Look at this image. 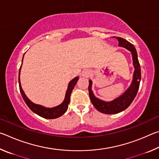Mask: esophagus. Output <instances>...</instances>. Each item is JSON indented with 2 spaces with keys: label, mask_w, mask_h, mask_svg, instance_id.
<instances>
[{
  "label": "esophagus",
  "mask_w": 159,
  "mask_h": 159,
  "mask_svg": "<svg viewBox=\"0 0 159 159\" xmlns=\"http://www.w3.org/2000/svg\"><path fill=\"white\" fill-rule=\"evenodd\" d=\"M90 74H91L90 71V70H88V69L83 70V71H82V74H81L82 76L85 77V78H88L90 76Z\"/></svg>",
  "instance_id": "obj_1"
}]
</instances>
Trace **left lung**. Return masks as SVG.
Masks as SVG:
<instances>
[{"mask_svg":"<svg viewBox=\"0 0 159 159\" xmlns=\"http://www.w3.org/2000/svg\"><path fill=\"white\" fill-rule=\"evenodd\" d=\"M116 39L119 43L118 45L120 47L124 48L131 52L132 58H133V64L134 66V73L133 80H132L131 84L128 89L121 95L109 102L102 100V99L96 98L92 90L93 81L91 80H89L88 90H89L90 101L93 106L99 111L106 114H118V113L121 112L127 109L136 97L141 80V69L135 48L130 42L122 39V38L116 37Z\"/></svg>","mask_w":159,"mask_h":159,"instance_id":"8db88e82","label":"left lung"}]
</instances>
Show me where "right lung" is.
<instances>
[{
    "label": "right lung",
    "mask_w": 159,
    "mask_h": 159,
    "mask_svg": "<svg viewBox=\"0 0 159 159\" xmlns=\"http://www.w3.org/2000/svg\"><path fill=\"white\" fill-rule=\"evenodd\" d=\"M24 56H25V55H24ZM21 65H22V64H21ZM21 65L20 66V71H19V85H20L21 95L22 96V98L24 100H25L26 105H27L29 107V109H30L34 113H35V114H36L37 115H39L40 116L44 118H47V119H54V118H57L60 117L61 116H62L64 113L67 111V109H68V106L70 102V96H71V92L74 89V86L76 85L78 80H79V76L75 77L74 79H72L71 81L69 83L68 88H67L66 92L65 94V98H64L62 103H61L60 104H59V105L56 107L49 108V107H45L44 106L40 105V104L34 103V102H32L30 99L27 98V96L25 95V92H24V90H22V88H21L20 83V72Z\"/></svg>",
    "instance_id": "right-lung-1"
}]
</instances>
